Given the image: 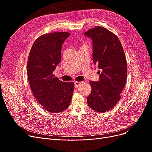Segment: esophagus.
<instances>
[{"mask_svg":"<svg viewBox=\"0 0 152 152\" xmlns=\"http://www.w3.org/2000/svg\"><path fill=\"white\" fill-rule=\"evenodd\" d=\"M74 84H75V88H77V87H79L81 85L82 82H81L75 81V82H74Z\"/></svg>","mask_w":152,"mask_h":152,"instance_id":"34e87169","label":"esophagus"}]
</instances>
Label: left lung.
Listing matches in <instances>:
<instances>
[{
	"label": "left lung",
	"instance_id": "1",
	"mask_svg": "<svg viewBox=\"0 0 152 152\" xmlns=\"http://www.w3.org/2000/svg\"><path fill=\"white\" fill-rule=\"evenodd\" d=\"M84 34L93 40V62L102 70L98 81L89 82L92 90L87 104L96 112L104 113L117 104L126 83L125 53L117 36L104 27L96 26Z\"/></svg>",
	"mask_w": 152,
	"mask_h": 152
}]
</instances>
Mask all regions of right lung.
Here are the masks:
<instances>
[{
    "instance_id": "right-lung-1",
    "label": "right lung",
    "mask_w": 152,
    "mask_h": 152,
    "mask_svg": "<svg viewBox=\"0 0 152 152\" xmlns=\"http://www.w3.org/2000/svg\"><path fill=\"white\" fill-rule=\"evenodd\" d=\"M70 33L44 34L31 48L27 63V75L31 90L38 102L48 112L57 113L70 105L74 91L73 82H63L53 72L61 61L62 44Z\"/></svg>"
}]
</instances>
